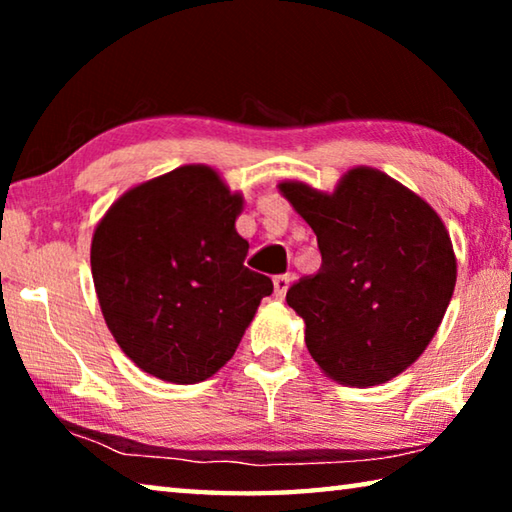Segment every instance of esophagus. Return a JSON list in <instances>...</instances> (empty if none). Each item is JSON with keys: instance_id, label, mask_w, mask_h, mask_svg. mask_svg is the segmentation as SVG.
<instances>
[{"instance_id": "obj_1", "label": "esophagus", "mask_w": 512, "mask_h": 512, "mask_svg": "<svg viewBox=\"0 0 512 512\" xmlns=\"http://www.w3.org/2000/svg\"><path fill=\"white\" fill-rule=\"evenodd\" d=\"M289 284H291V277L289 275H275L273 277V289H275V298H284L289 291Z\"/></svg>"}]
</instances>
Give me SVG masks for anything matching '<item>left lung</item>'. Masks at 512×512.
Wrapping results in <instances>:
<instances>
[{
	"label": "left lung",
	"mask_w": 512,
	"mask_h": 512,
	"mask_svg": "<svg viewBox=\"0 0 512 512\" xmlns=\"http://www.w3.org/2000/svg\"><path fill=\"white\" fill-rule=\"evenodd\" d=\"M280 192L316 232L323 257L287 302L329 377L348 386L393 379L420 357L456 284V257L440 216L377 169L348 171L334 194L302 183Z\"/></svg>",
	"instance_id": "left-lung-1"
}]
</instances>
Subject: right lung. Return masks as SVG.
<instances>
[{"label":"right lung","mask_w":512,"mask_h":512,"mask_svg":"<svg viewBox=\"0 0 512 512\" xmlns=\"http://www.w3.org/2000/svg\"><path fill=\"white\" fill-rule=\"evenodd\" d=\"M241 196L201 164L131 189L94 230L92 277L119 348L149 375L196 384L232 359L271 277L244 266Z\"/></svg>","instance_id":"right-lung-1"}]
</instances>
